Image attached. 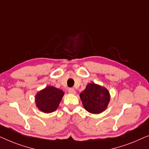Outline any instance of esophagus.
Returning a JSON list of instances; mask_svg holds the SVG:
<instances>
[{
  "mask_svg": "<svg viewBox=\"0 0 149 149\" xmlns=\"http://www.w3.org/2000/svg\"><path fill=\"white\" fill-rule=\"evenodd\" d=\"M68 92L70 94H73V95H75V94L76 93V92H75V90L74 88H70L68 90Z\"/></svg>",
  "mask_w": 149,
  "mask_h": 149,
  "instance_id": "34e87169",
  "label": "esophagus"
}]
</instances>
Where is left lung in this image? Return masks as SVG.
I'll list each match as a JSON object with an SVG mask.
<instances>
[{
	"mask_svg": "<svg viewBox=\"0 0 149 149\" xmlns=\"http://www.w3.org/2000/svg\"><path fill=\"white\" fill-rule=\"evenodd\" d=\"M80 98L85 109L91 113L103 111L109 102V93L105 88L91 83L80 94Z\"/></svg>",
	"mask_w": 149,
	"mask_h": 149,
	"instance_id": "obj_1",
	"label": "left lung"
}]
</instances>
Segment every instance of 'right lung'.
Masks as SVG:
<instances>
[{
	"mask_svg": "<svg viewBox=\"0 0 149 149\" xmlns=\"http://www.w3.org/2000/svg\"><path fill=\"white\" fill-rule=\"evenodd\" d=\"M64 93L53 86H47L36 95V104L41 111L51 113L58 107Z\"/></svg>",
	"mask_w": 149,
	"mask_h": 149,
	"instance_id": "right-lung-1",
	"label": "right lung"
}]
</instances>
